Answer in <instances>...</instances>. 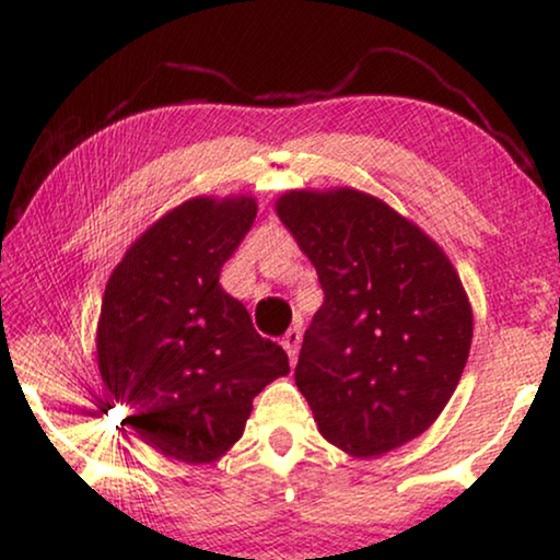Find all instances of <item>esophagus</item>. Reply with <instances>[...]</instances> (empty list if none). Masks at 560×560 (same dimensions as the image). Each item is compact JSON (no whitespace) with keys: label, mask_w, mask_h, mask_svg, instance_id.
I'll return each mask as SVG.
<instances>
[{"label":"esophagus","mask_w":560,"mask_h":560,"mask_svg":"<svg viewBox=\"0 0 560 560\" xmlns=\"http://www.w3.org/2000/svg\"><path fill=\"white\" fill-rule=\"evenodd\" d=\"M301 336H303V328H301V324L290 326V328H288V334L282 336V349L288 351V357H290V359H295V357H298V349H301Z\"/></svg>","instance_id":"obj_1"}]
</instances>
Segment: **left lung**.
<instances>
[{
    "instance_id": "left-lung-1",
    "label": "left lung",
    "mask_w": 560,
    "mask_h": 560,
    "mask_svg": "<svg viewBox=\"0 0 560 560\" xmlns=\"http://www.w3.org/2000/svg\"><path fill=\"white\" fill-rule=\"evenodd\" d=\"M278 217L324 290L295 366L318 431L354 456L402 446L441 416L469 359L462 280L418 226L354 188L290 190Z\"/></svg>"
}]
</instances>
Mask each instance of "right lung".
Masks as SVG:
<instances>
[{"label": "right lung", "instance_id": "1", "mask_svg": "<svg viewBox=\"0 0 560 560\" xmlns=\"http://www.w3.org/2000/svg\"><path fill=\"white\" fill-rule=\"evenodd\" d=\"M257 217L252 198H190L150 226L112 272L96 354L109 402L163 456L206 464L242 439L252 400L290 372L221 267Z\"/></svg>", "mask_w": 560, "mask_h": 560}]
</instances>
